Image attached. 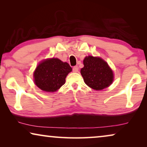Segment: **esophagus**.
<instances>
[{"label":"esophagus","instance_id":"1","mask_svg":"<svg viewBox=\"0 0 147 147\" xmlns=\"http://www.w3.org/2000/svg\"><path fill=\"white\" fill-rule=\"evenodd\" d=\"M73 71L75 72V73H77L78 72V66H74L73 67Z\"/></svg>","mask_w":147,"mask_h":147}]
</instances>
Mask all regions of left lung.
<instances>
[{"label": "left lung", "mask_w": 147, "mask_h": 147, "mask_svg": "<svg viewBox=\"0 0 147 147\" xmlns=\"http://www.w3.org/2000/svg\"><path fill=\"white\" fill-rule=\"evenodd\" d=\"M84 65L80 72L84 82L89 87L101 90L112 84L113 72L108 63L101 58L88 56L84 59Z\"/></svg>", "instance_id": "8db88e82"}]
</instances>
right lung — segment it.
Masks as SVG:
<instances>
[{"instance_id": "add662e5", "label": "right lung", "mask_w": 147, "mask_h": 147, "mask_svg": "<svg viewBox=\"0 0 147 147\" xmlns=\"http://www.w3.org/2000/svg\"><path fill=\"white\" fill-rule=\"evenodd\" d=\"M71 67L57 58L47 59L40 63L34 72L36 86L45 92H55L65 84V78Z\"/></svg>"}]
</instances>
